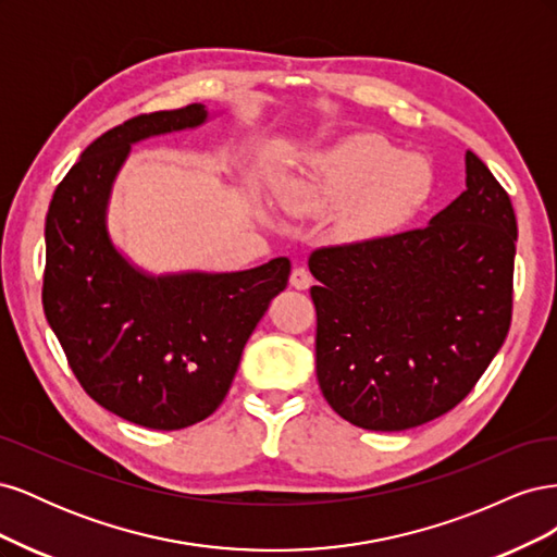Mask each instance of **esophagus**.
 Listing matches in <instances>:
<instances>
[{"instance_id":"34e87169","label":"esophagus","mask_w":557,"mask_h":557,"mask_svg":"<svg viewBox=\"0 0 557 557\" xmlns=\"http://www.w3.org/2000/svg\"><path fill=\"white\" fill-rule=\"evenodd\" d=\"M311 283H313V278H311V274L307 272L305 267H295V269H293L290 285H293L295 290H309Z\"/></svg>"}]
</instances>
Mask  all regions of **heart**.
<instances>
[{"label": "heart", "instance_id": "obj_1", "mask_svg": "<svg viewBox=\"0 0 557 557\" xmlns=\"http://www.w3.org/2000/svg\"><path fill=\"white\" fill-rule=\"evenodd\" d=\"M432 193V166L416 153L374 134H360L327 150H315L305 170L283 188L293 213H320L339 207L336 234L374 239L393 232L425 205Z\"/></svg>", "mask_w": 557, "mask_h": 557}]
</instances>
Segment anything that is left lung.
Returning <instances> with one entry per match:
<instances>
[{
	"instance_id": "left-lung-1",
	"label": "left lung",
	"mask_w": 557,
	"mask_h": 557,
	"mask_svg": "<svg viewBox=\"0 0 557 557\" xmlns=\"http://www.w3.org/2000/svg\"><path fill=\"white\" fill-rule=\"evenodd\" d=\"M465 172L430 225L311 252L315 374L352 425L399 432L444 416L507 339L516 213L471 150Z\"/></svg>"
}]
</instances>
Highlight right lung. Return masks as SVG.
<instances>
[{
	"instance_id": "add662e5",
	"label": "right lung",
	"mask_w": 557,
	"mask_h": 557,
	"mask_svg": "<svg viewBox=\"0 0 557 557\" xmlns=\"http://www.w3.org/2000/svg\"><path fill=\"white\" fill-rule=\"evenodd\" d=\"M209 121L205 104L132 117L83 150L46 215L44 311L99 407L181 430L225 399L248 336L290 276L274 258L244 272L148 274L115 248L109 199L132 144Z\"/></svg>"
}]
</instances>
